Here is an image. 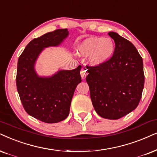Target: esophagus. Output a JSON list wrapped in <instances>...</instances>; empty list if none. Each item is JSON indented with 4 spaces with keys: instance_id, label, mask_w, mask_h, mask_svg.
<instances>
[{
    "instance_id": "esophagus-1",
    "label": "esophagus",
    "mask_w": 157,
    "mask_h": 157,
    "mask_svg": "<svg viewBox=\"0 0 157 157\" xmlns=\"http://www.w3.org/2000/svg\"><path fill=\"white\" fill-rule=\"evenodd\" d=\"M87 75H88V72H87L86 69H85V68H82V70H81V72H80L81 77H82V79H85V77L87 76Z\"/></svg>"
}]
</instances>
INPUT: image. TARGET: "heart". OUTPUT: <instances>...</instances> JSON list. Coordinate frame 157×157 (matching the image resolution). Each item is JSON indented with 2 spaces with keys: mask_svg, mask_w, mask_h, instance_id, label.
<instances>
[{
  "mask_svg": "<svg viewBox=\"0 0 157 157\" xmlns=\"http://www.w3.org/2000/svg\"><path fill=\"white\" fill-rule=\"evenodd\" d=\"M115 51L114 40L110 37H90L86 38L77 47V54L89 56L88 61L94 67L101 66L112 58Z\"/></svg>",
  "mask_w": 157,
  "mask_h": 157,
  "instance_id": "obj_1",
  "label": "heart"
}]
</instances>
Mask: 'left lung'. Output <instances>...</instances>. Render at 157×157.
I'll return each mask as SVG.
<instances>
[{
	"mask_svg": "<svg viewBox=\"0 0 157 157\" xmlns=\"http://www.w3.org/2000/svg\"><path fill=\"white\" fill-rule=\"evenodd\" d=\"M114 40L112 57L98 67H88L86 81L93 106L99 116L117 120L138 106L144 86L143 59L131 42L109 32Z\"/></svg>",
	"mask_w": 157,
	"mask_h": 157,
	"instance_id": "left-lung-1",
	"label": "left lung"
}]
</instances>
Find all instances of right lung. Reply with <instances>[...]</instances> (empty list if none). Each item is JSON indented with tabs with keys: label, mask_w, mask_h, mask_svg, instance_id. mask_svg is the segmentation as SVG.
I'll list each match as a JSON object with an SVG mask.
<instances>
[{
	"label": "right lung",
	"mask_w": 157,
	"mask_h": 157,
	"mask_svg": "<svg viewBox=\"0 0 157 157\" xmlns=\"http://www.w3.org/2000/svg\"><path fill=\"white\" fill-rule=\"evenodd\" d=\"M68 35L67 29H60L33 39L18 60L16 81L24 108L45 123H56L68 117L75 88L82 81L80 65L72 70L59 69L48 77L40 76L35 71L41 52L45 48L60 45Z\"/></svg>",
	"instance_id": "1"
}]
</instances>
